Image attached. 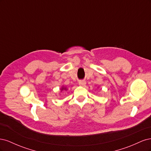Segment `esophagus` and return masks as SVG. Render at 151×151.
<instances>
[{
	"label": "esophagus",
	"instance_id": "34e87169",
	"mask_svg": "<svg viewBox=\"0 0 151 151\" xmlns=\"http://www.w3.org/2000/svg\"><path fill=\"white\" fill-rule=\"evenodd\" d=\"M86 83L85 81H79V84L81 86H84L86 85Z\"/></svg>",
	"mask_w": 151,
	"mask_h": 151
}]
</instances>
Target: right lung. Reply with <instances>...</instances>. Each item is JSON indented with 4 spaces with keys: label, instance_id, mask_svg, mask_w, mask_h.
<instances>
[{
    "label": "right lung",
    "instance_id": "obj_1",
    "mask_svg": "<svg viewBox=\"0 0 151 151\" xmlns=\"http://www.w3.org/2000/svg\"><path fill=\"white\" fill-rule=\"evenodd\" d=\"M63 90L67 91V88H65V87H64V86H62V88H61V91H63Z\"/></svg>",
    "mask_w": 151,
    "mask_h": 151
}]
</instances>
